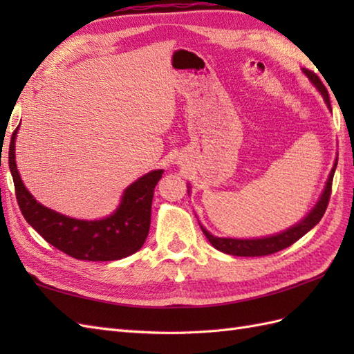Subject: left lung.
I'll return each instance as SVG.
<instances>
[{
	"instance_id": "left-lung-1",
	"label": "left lung",
	"mask_w": 354,
	"mask_h": 354,
	"mask_svg": "<svg viewBox=\"0 0 354 354\" xmlns=\"http://www.w3.org/2000/svg\"><path fill=\"white\" fill-rule=\"evenodd\" d=\"M303 73L306 74L312 84L318 88V91L321 95L324 97V100L327 103V106L330 108V99H328V93L326 86L322 85V82L317 74L303 68ZM337 165V158L333 164V169L330 171L328 179L326 183L324 190H322L321 196L309 214H307L303 221H299L298 223L293 225V227L288 228L286 231L278 232V234L269 236V237H261V239H228V237H216L212 232H208L204 227L201 225V230L204 232L205 237L208 239V242L212 243L216 250H219L225 254L230 255H240V257H261V255H269L284 250V248L290 246L292 243H295L298 239H301L306 232H309L315 225L319 223V221L324 216L327 205H328V199H330V193H332V183H333V175ZM190 192V189H189Z\"/></svg>"
}]
</instances>
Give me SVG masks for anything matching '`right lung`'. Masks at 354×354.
I'll return each instance as SVG.
<instances>
[{"label":"right lung","instance_id":"right-lung-1","mask_svg":"<svg viewBox=\"0 0 354 354\" xmlns=\"http://www.w3.org/2000/svg\"><path fill=\"white\" fill-rule=\"evenodd\" d=\"M19 126L12 133L9 167L17 201L28 225L50 245L77 260L111 261L124 259L145 245L150 228V212L155 185L162 170H152L123 192L114 213L100 221H80L56 213L39 204L21 181L15 161V140Z\"/></svg>","mask_w":354,"mask_h":354}]
</instances>
